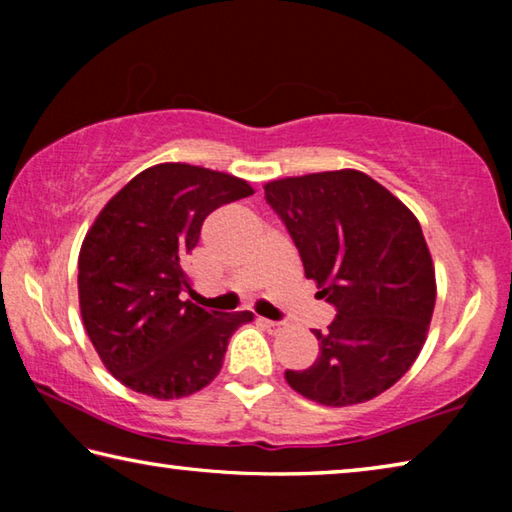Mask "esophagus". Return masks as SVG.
<instances>
[{
	"label": "esophagus",
	"mask_w": 512,
	"mask_h": 512,
	"mask_svg": "<svg viewBox=\"0 0 512 512\" xmlns=\"http://www.w3.org/2000/svg\"><path fill=\"white\" fill-rule=\"evenodd\" d=\"M259 323H262L268 332H280L282 323H275V320H268V318H259Z\"/></svg>",
	"instance_id": "1"
}]
</instances>
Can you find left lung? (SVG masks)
Here are the masks:
<instances>
[{"label":"left lung","instance_id":"8db88e82","mask_svg":"<svg viewBox=\"0 0 512 512\" xmlns=\"http://www.w3.org/2000/svg\"><path fill=\"white\" fill-rule=\"evenodd\" d=\"M287 225L307 280L336 307L307 370L289 386L325 406L368 402L418 359L436 305V271L415 214L354 169L307 173L264 185Z\"/></svg>","mask_w":512,"mask_h":512}]
</instances>
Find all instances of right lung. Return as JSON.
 Here are the masks:
<instances>
[{
	"label": "right lung",
	"instance_id": "right-lung-1",
	"mask_svg": "<svg viewBox=\"0 0 512 512\" xmlns=\"http://www.w3.org/2000/svg\"><path fill=\"white\" fill-rule=\"evenodd\" d=\"M255 194L246 180L183 162L144 169L110 198L79 253V305L103 366L155 400H178L219 375L250 311L216 314L180 293L205 216Z\"/></svg>",
	"mask_w": 512,
	"mask_h": 512
}]
</instances>
